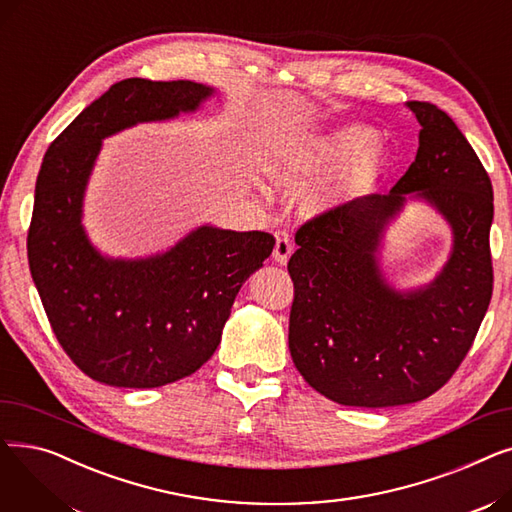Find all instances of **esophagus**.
<instances>
[{"label": "esophagus", "instance_id": "obj_1", "mask_svg": "<svg viewBox=\"0 0 512 512\" xmlns=\"http://www.w3.org/2000/svg\"><path fill=\"white\" fill-rule=\"evenodd\" d=\"M292 255V242H290V236L286 230H280L276 234V247H274V259L276 263L284 265L288 261V257Z\"/></svg>", "mask_w": 512, "mask_h": 512}]
</instances>
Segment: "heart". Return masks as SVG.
<instances>
[{
	"instance_id": "obj_1",
	"label": "heart",
	"mask_w": 512,
	"mask_h": 512,
	"mask_svg": "<svg viewBox=\"0 0 512 512\" xmlns=\"http://www.w3.org/2000/svg\"><path fill=\"white\" fill-rule=\"evenodd\" d=\"M386 149L359 124L294 141L267 161V174L280 186H307L332 178L313 197L319 209L336 207L361 195L386 164Z\"/></svg>"
}]
</instances>
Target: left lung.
<instances>
[{
  "instance_id": "obj_1",
  "label": "left lung",
  "mask_w": 512,
  "mask_h": 512,
  "mask_svg": "<svg viewBox=\"0 0 512 512\" xmlns=\"http://www.w3.org/2000/svg\"><path fill=\"white\" fill-rule=\"evenodd\" d=\"M419 149L388 195H367L309 220L288 261L294 282L288 348L305 382L346 407L411 405L440 390L469 353L494 286V191L465 134L427 101H407ZM453 230L441 274L413 291L390 287L377 255L411 199Z\"/></svg>"
}]
</instances>
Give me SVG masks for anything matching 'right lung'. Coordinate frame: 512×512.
I'll return each instance as SVG.
<instances>
[{"label": "right lung", "mask_w": 512, "mask_h": 512, "mask_svg": "<svg viewBox=\"0 0 512 512\" xmlns=\"http://www.w3.org/2000/svg\"><path fill=\"white\" fill-rule=\"evenodd\" d=\"M211 95L193 80H120L43 157L26 238L31 276L53 334L95 382L157 388L195 373L218 348L240 286L272 255V234L211 224L139 259L105 257L85 232L83 201L103 139L197 112Z\"/></svg>", "instance_id": "right-lung-1"}]
</instances>
